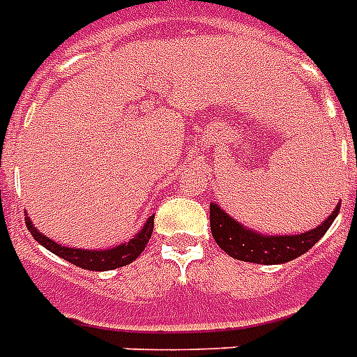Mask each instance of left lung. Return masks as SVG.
<instances>
[{
    "mask_svg": "<svg viewBox=\"0 0 357 357\" xmlns=\"http://www.w3.org/2000/svg\"><path fill=\"white\" fill-rule=\"evenodd\" d=\"M339 210L340 202L321 225L301 234H261L238 223L219 204L210 202V227L219 248L234 259L257 265H282L308 252L326 234Z\"/></svg>",
    "mask_w": 357,
    "mask_h": 357,
    "instance_id": "obj_1",
    "label": "left lung"
}]
</instances>
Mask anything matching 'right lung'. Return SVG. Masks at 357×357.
Segmentation results:
<instances>
[{"instance_id": "add662e5", "label": "right lung", "mask_w": 357, "mask_h": 357, "mask_svg": "<svg viewBox=\"0 0 357 357\" xmlns=\"http://www.w3.org/2000/svg\"><path fill=\"white\" fill-rule=\"evenodd\" d=\"M24 221H26V227L28 231L31 232V236L36 238L38 244H41L43 248H47L49 252H52L58 257H62L64 261L71 263V265L81 266L84 271H113V268H119V266L130 265L132 261L138 259V255H142V252L145 250V245L149 242L153 234V218L155 215H149L147 221L144 223V227L139 229L134 236H132L128 242H123V244L113 245V248H107V250H83V248H68V245H60L58 242L51 240L47 234L39 231L38 227L31 223V219L28 213L24 212Z\"/></svg>"}]
</instances>
